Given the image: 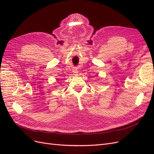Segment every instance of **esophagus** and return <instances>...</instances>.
<instances>
[{"label":"esophagus","instance_id":"34e87169","mask_svg":"<svg viewBox=\"0 0 154 154\" xmlns=\"http://www.w3.org/2000/svg\"><path fill=\"white\" fill-rule=\"evenodd\" d=\"M73 72H74V74H77V73H78V72H77L76 71H73Z\"/></svg>","mask_w":154,"mask_h":154}]
</instances>
